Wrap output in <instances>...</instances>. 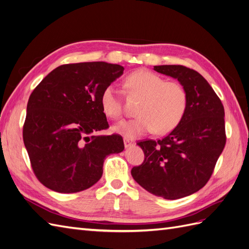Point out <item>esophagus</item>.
<instances>
[{
    "mask_svg": "<svg viewBox=\"0 0 249 249\" xmlns=\"http://www.w3.org/2000/svg\"><path fill=\"white\" fill-rule=\"evenodd\" d=\"M124 146L125 147H130L131 145H133L134 144V139H132V138H127V137H124Z\"/></svg>",
    "mask_w": 249,
    "mask_h": 249,
    "instance_id": "1",
    "label": "esophagus"
}]
</instances>
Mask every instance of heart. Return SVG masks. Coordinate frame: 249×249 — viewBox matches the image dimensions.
Segmentation results:
<instances>
[{"label": "heart", "mask_w": 249, "mask_h": 249, "mask_svg": "<svg viewBox=\"0 0 249 249\" xmlns=\"http://www.w3.org/2000/svg\"><path fill=\"white\" fill-rule=\"evenodd\" d=\"M126 86L132 94L141 97L136 113L138 117L116 124L113 130L127 138H135L152 132L166 134L183 119L188 106V92L182 83L165 81L159 74L139 70L126 78ZM101 107L107 117L117 120L124 115V105L114 85L103 89Z\"/></svg>", "instance_id": "1"}]
</instances>
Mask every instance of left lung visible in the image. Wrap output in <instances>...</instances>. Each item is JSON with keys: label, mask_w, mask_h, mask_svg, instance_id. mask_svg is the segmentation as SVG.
<instances>
[{"label": "left lung", "mask_w": 249, "mask_h": 249, "mask_svg": "<svg viewBox=\"0 0 249 249\" xmlns=\"http://www.w3.org/2000/svg\"><path fill=\"white\" fill-rule=\"evenodd\" d=\"M186 87L188 106L180 123L167 136L137 144L144 161L131 170L145 190L165 199H178L205 186L227 142L224 108L207 80L183 65L154 66Z\"/></svg>", "instance_id": "obj_1"}]
</instances>
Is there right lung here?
Returning a JSON list of instances; mask_svg holds the SVG:
<instances>
[{
  "label": "right lung",
  "instance_id": "right-lung-1",
  "mask_svg": "<svg viewBox=\"0 0 249 249\" xmlns=\"http://www.w3.org/2000/svg\"><path fill=\"white\" fill-rule=\"evenodd\" d=\"M124 70L107 62L63 64L33 90L22 138L43 186L60 193L88 189L101 178L105 158L123 152L120 135L94 133L109 127L101 93Z\"/></svg>",
  "mask_w": 249,
  "mask_h": 249
}]
</instances>
